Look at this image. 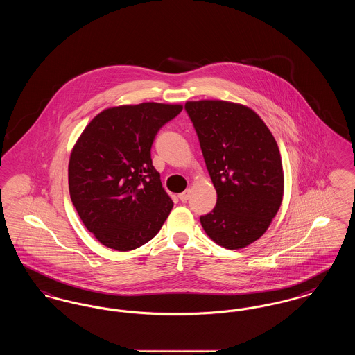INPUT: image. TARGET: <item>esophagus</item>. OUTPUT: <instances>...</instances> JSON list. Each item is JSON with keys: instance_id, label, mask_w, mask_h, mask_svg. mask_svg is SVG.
Instances as JSON below:
<instances>
[{"instance_id": "esophagus-1", "label": "esophagus", "mask_w": 355, "mask_h": 355, "mask_svg": "<svg viewBox=\"0 0 355 355\" xmlns=\"http://www.w3.org/2000/svg\"><path fill=\"white\" fill-rule=\"evenodd\" d=\"M178 197H180L181 202H187V201H189V198H190V190H185V191H184V193H181Z\"/></svg>"}]
</instances>
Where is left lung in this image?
Here are the masks:
<instances>
[{"mask_svg": "<svg viewBox=\"0 0 355 355\" xmlns=\"http://www.w3.org/2000/svg\"><path fill=\"white\" fill-rule=\"evenodd\" d=\"M185 110L217 190L216 207L200 217L203 230L222 248H245L268 230L282 202L278 145L265 122L243 105L190 101Z\"/></svg>", "mask_w": 355, "mask_h": 355, "instance_id": "obj_1", "label": "left lung"}]
</instances>
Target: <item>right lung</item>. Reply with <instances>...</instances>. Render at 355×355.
I'll return each instance as SVG.
<instances>
[{"label":"right lung","instance_id":"1","mask_svg":"<svg viewBox=\"0 0 355 355\" xmlns=\"http://www.w3.org/2000/svg\"><path fill=\"white\" fill-rule=\"evenodd\" d=\"M181 112V105L155 102L110 107L78 138L69 161L70 198L102 245L133 250L168 218L173 202L150 150L159 129Z\"/></svg>","mask_w":355,"mask_h":355}]
</instances>
